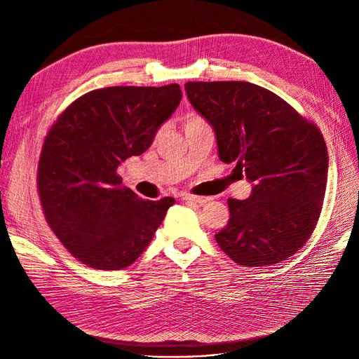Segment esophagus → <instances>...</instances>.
I'll list each match as a JSON object with an SVG mask.
<instances>
[{
  "label": "esophagus",
  "mask_w": 359,
  "mask_h": 359,
  "mask_svg": "<svg viewBox=\"0 0 359 359\" xmlns=\"http://www.w3.org/2000/svg\"><path fill=\"white\" fill-rule=\"evenodd\" d=\"M181 199L186 201V202H196L199 205H203L208 202L211 198H203V196H194V194H190V193H182L181 194Z\"/></svg>",
  "instance_id": "34e87169"
}]
</instances>
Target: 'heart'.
Listing matches in <instances>:
<instances>
[{"instance_id": "heart-1", "label": "heart", "mask_w": 359, "mask_h": 359, "mask_svg": "<svg viewBox=\"0 0 359 359\" xmlns=\"http://www.w3.org/2000/svg\"><path fill=\"white\" fill-rule=\"evenodd\" d=\"M205 124H206V121L198 114H189L186 116V119H184V128L198 127V126H205Z\"/></svg>"}]
</instances>
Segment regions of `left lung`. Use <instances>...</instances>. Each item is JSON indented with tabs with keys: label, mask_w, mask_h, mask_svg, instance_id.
Instances as JSON below:
<instances>
[{
	"label": "left lung",
	"mask_w": 359,
	"mask_h": 359,
	"mask_svg": "<svg viewBox=\"0 0 359 359\" xmlns=\"http://www.w3.org/2000/svg\"><path fill=\"white\" fill-rule=\"evenodd\" d=\"M186 91L212 126L220 160L253 184L248 199H227L231 219L217 244L245 266L295 255L316 227L327 189L328 151L318 126L250 82H187Z\"/></svg>",
	"instance_id": "1"
}]
</instances>
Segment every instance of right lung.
Wrapping results in <instances>:
<instances>
[{
	"label": "right lung",
	"mask_w": 359,
	"mask_h": 359,
	"mask_svg": "<svg viewBox=\"0 0 359 359\" xmlns=\"http://www.w3.org/2000/svg\"><path fill=\"white\" fill-rule=\"evenodd\" d=\"M181 97L178 83L93 90L49 128L37 168L40 203L52 232L83 265H132L175 203L139 199L116 169L145 153Z\"/></svg>",
	"instance_id": "1"
}]
</instances>
